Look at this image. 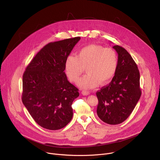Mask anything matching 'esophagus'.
<instances>
[{
	"label": "esophagus",
	"mask_w": 160,
	"mask_h": 160,
	"mask_svg": "<svg viewBox=\"0 0 160 160\" xmlns=\"http://www.w3.org/2000/svg\"><path fill=\"white\" fill-rule=\"evenodd\" d=\"M82 93L83 95H88L90 94V92L88 91H86V90H83L82 92Z\"/></svg>",
	"instance_id": "esophagus-1"
}]
</instances>
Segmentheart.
<instances>
[{"instance_id": "obj_1", "label": "heart", "mask_w": 160, "mask_h": 160, "mask_svg": "<svg viewBox=\"0 0 160 160\" xmlns=\"http://www.w3.org/2000/svg\"><path fill=\"white\" fill-rule=\"evenodd\" d=\"M118 64L115 51L99 45H90L80 49L77 56L68 55L65 72L70 81L75 82L86 68L87 74L77 82L79 87L91 89L100 83L106 84L115 76Z\"/></svg>"}]
</instances>
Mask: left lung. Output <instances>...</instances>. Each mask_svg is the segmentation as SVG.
<instances>
[{"label": "left lung", "instance_id": "obj_1", "mask_svg": "<svg viewBox=\"0 0 160 160\" xmlns=\"http://www.w3.org/2000/svg\"><path fill=\"white\" fill-rule=\"evenodd\" d=\"M118 64L112 82L97 92V113L105 123L117 125L130 115L140 98V72L130 54L123 47L115 45Z\"/></svg>", "mask_w": 160, "mask_h": 160}]
</instances>
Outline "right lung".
<instances>
[{
  "mask_svg": "<svg viewBox=\"0 0 160 160\" xmlns=\"http://www.w3.org/2000/svg\"><path fill=\"white\" fill-rule=\"evenodd\" d=\"M80 40L77 37L48 43L23 75L22 102L35 122L45 129H61L72 118V104L79 93L68 81L65 63Z\"/></svg>",
  "mask_w": 160,
  "mask_h": 160,
  "instance_id": "obj_1",
  "label": "right lung"
}]
</instances>
